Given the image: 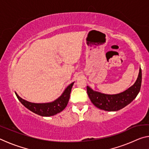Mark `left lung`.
<instances>
[{
  "mask_svg": "<svg viewBox=\"0 0 149 149\" xmlns=\"http://www.w3.org/2000/svg\"><path fill=\"white\" fill-rule=\"evenodd\" d=\"M142 81V72L139 69L137 79L132 86L122 93L115 95L104 94L93 90L87 86V91L91 101L96 107L105 111H118L130 104L139 93Z\"/></svg>",
  "mask_w": 149,
  "mask_h": 149,
  "instance_id": "1",
  "label": "left lung"
}]
</instances>
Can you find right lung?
<instances>
[{
    "label": "right lung",
    "mask_w": 149,
    "mask_h": 149,
    "mask_svg": "<svg viewBox=\"0 0 149 149\" xmlns=\"http://www.w3.org/2000/svg\"><path fill=\"white\" fill-rule=\"evenodd\" d=\"M74 82L70 84L68 86L65 88L64 92L60 97L56 99L55 100L50 102H46V103H34L27 101L22 99L17 94L16 92H15L16 97L20 102L23 104L25 107L27 108V109L31 111L35 114H38L41 116L49 117L51 116H54L57 114L58 113L64 109L66 107V106L68 103L70 93L73 85Z\"/></svg>",
    "instance_id": "1"
}]
</instances>
